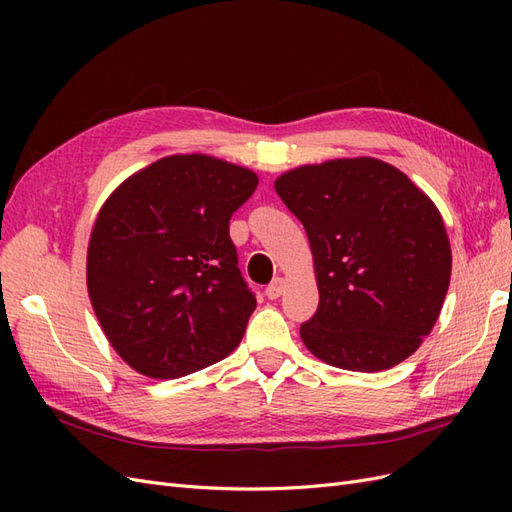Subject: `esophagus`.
Listing matches in <instances>:
<instances>
[{
  "mask_svg": "<svg viewBox=\"0 0 512 512\" xmlns=\"http://www.w3.org/2000/svg\"><path fill=\"white\" fill-rule=\"evenodd\" d=\"M284 284H286L284 277H275V280H273V282L267 286V290H265L267 297H269V299H277V297H280V294L284 292Z\"/></svg>",
  "mask_w": 512,
  "mask_h": 512,
  "instance_id": "34e87169",
  "label": "esophagus"
}]
</instances>
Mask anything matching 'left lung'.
<instances>
[{
    "label": "left lung",
    "instance_id": "left-lung-1",
    "mask_svg": "<svg viewBox=\"0 0 512 512\" xmlns=\"http://www.w3.org/2000/svg\"><path fill=\"white\" fill-rule=\"evenodd\" d=\"M275 192L301 220L314 256L320 301L301 324L307 350L365 374L406 361L451 284V243L433 200L376 158L292 168Z\"/></svg>",
    "mask_w": 512,
    "mask_h": 512
}]
</instances>
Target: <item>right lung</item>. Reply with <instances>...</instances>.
<instances>
[{"label": "right lung", "mask_w": 512, "mask_h": 512, "mask_svg": "<svg viewBox=\"0 0 512 512\" xmlns=\"http://www.w3.org/2000/svg\"><path fill=\"white\" fill-rule=\"evenodd\" d=\"M254 170L177 153L119 183L87 247V292L108 344L134 371L173 380L235 350L256 309L228 222Z\"/></svg>", "instance_id": "right-lung-1"}]
</instances>
